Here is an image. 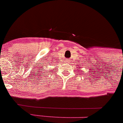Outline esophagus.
Wrapping results in <instances>:
<instances>
[{
	"mask_svg": "<svg viewBox=\"0 0 123 123\" xmlns=\"http://www.w3.org/2000/svg\"><path fill=\"white\" fill-rule=\"evenodd\" d=\"M67 61V62H68V60H67V61Z\"/></svg>",
	"mask_w": 123,
	"mask_h": 123,
	"instance_id": "34e87169",
	"label": "esophagus"
}]
</instances>
